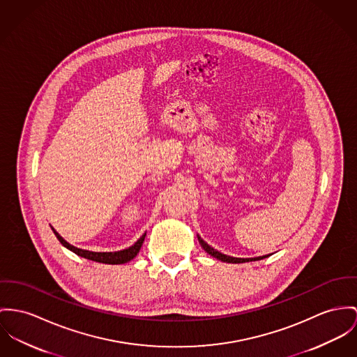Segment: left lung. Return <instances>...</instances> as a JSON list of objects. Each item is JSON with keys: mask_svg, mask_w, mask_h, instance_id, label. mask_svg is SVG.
<instances>
[{"mask_svg": "<svg viewBox=\"0 0 357 357\" xmlns=\"http://www.w3.org/2000/svg\"><path fill=\"white\" fill-rule=\"evenodd\" d=\"M198 242H199V245L202 246V248H204L208 254H211L212 257L218 258V259L222 261V262H228V264H243V262H250V261H259V259H264V258L269 257V255H262V257H255V258H235V257H229V255L221 254L220 251L215 250L213 247L209 246L206 242H204V241L201 239V236H198Z\"/></svg>", "mask_w": 357, "mask_h": 357, "instance_id": "obj_1", "label": "left lung"}]
</instances>
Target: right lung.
Listing matches in <instances>:
<instances>
[{
  "label": "right lung",
  "mask_w": 357,
  "mask_h": 357,
  "mask_svg": "<svg viewBox=\"0 0 357 357\" xmlns=\"http://www.w3.org/2000/svg\"><path fill=\"white\" fill-rule=\"evenodd\" d=\"M53 232L56 236V239L61 242V245L63 247H66L68 250L73 251L75 254L80 255L82 258H86V259H91V261H95V262H100V264H109V265H121V264H126L129 262L130 259H133L139 251V248L144 243V239H145V235L146 232L138 239L137 242L133 245V246L129 247V248H125V250H121V251H114V252H95V251H88V250H82V248H77V247L72 246L70 243H68L54 228L52 227Z\"/></svg>",
  "instance_id": "obj_1"
}]
</instances>
